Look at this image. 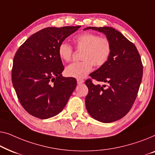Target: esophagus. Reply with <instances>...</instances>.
Wrapping results in <instances>:
<instances>
[{
    "mask_svg": "<svg viewBox=\"0 0 155 155\" xmlns=\"http://www.w3.org/2000/svg\"><path fill=\"white\" fill-rule=\"evenodd\" d=\"M77 83L78 84H83V83L84 82V79H81V78H78L77 80Z\"/></svg>",
    "mask_w": 155,
    "mask_h": 155,
    "instance_id": "obj_1",
    "label": "esophagus"
}]
</instances>
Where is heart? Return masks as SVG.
Segmentation results:
<instances>
[{
	"label": "heart",
	"mask_w": 155,
	"mask_h": 155,
	"mask_svg": "<svg viewBox=\"0 0 155 155\" xmlns=\"http://www.w3.org/2000/svg\"><path fill=\"white\" fill-rule=\"evenodd\" d=\"M77 51H81L82 61L74 62L65 69V74L69 77L82 78L91 72L94 65L104 66L108 62L112 52V44L107 36H99L91 32H84L73 39ZM74 50L71 45L63 41L58 47V55L61 60L69 62L72 59Z\"/></svg>",
	"instance_id": "heart-1"
}]
</instances>
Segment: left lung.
Returning a JSON list of instances; mask_svg holds the SVG:
<instances>
[{
  "instance_id": "left-lung-1",
  "label": "left lung",
  "mask_w": 155,
  "mask_h": 155,
  "mask_svg": "<svg viewBox=\"0 0 155 155\" xmlns=\"http://www.w3.org/2000/svg\"><path fill=\"white\" fill-rule=\"evenodd\" d=\"M110 38L112 52L108 62L90 74L85 103L89 114L96 120L110 123L121 119L131 109L143 78V66L136 45L112 27H89ZM94 79L104 84L95 85Z\"/></svg>"
}]
</instances>
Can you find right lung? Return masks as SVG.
Instances as JSON below:
<instances>
[{"label":"right lung","instance_id":"add662e5","mask_svg":"<svg viewBox=\"0 0 155 155\" xmlns=\"http://www.w3.org/2000/svg\"><path fill=\"white\" fill-rule=\"evenodd\" d=\"M80 26L47 27L34 34L13 59L12 82L23 108L37 118L55 116L66 105L77 86L74 78L63 77L58 47Z\"/></svg>","mask_w":155,"mask_h":155}]
</instances>
